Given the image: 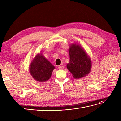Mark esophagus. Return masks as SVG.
<instances>
[{
    "instance_id": "obj_1",
    "label": "esophagus",
    "mask_w": 121,
    "mask_h": 121,
    "mask_svg": "<svg viewBox=\"0 0 121 121\" xmlns=\"http://www.w3.org/2000/svg\"><path fill=\"white\" fill-rule=\"evenodd\" d=\"M64 66L63 65H59L58 66V69H59V70H63V69H64Z\"/></svg>"
}]
</instances>
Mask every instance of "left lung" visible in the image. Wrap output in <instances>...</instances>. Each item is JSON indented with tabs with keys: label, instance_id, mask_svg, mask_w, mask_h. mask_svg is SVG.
I'll return each instance as SVG.
<instances>
[{
	"label": "left lung",
	"instance_id": "obj_1",
	"mask_svg": "<svg viewBox=\"0 0 121 121\" xmlns=\"http://www.w3.org/2000/svg\"><path fill=\"white\" fill-rule=\"evenodd\" d=\"M70 62L66 67L75 78L86 76L91 70V59L78 45H72L69 49Z\"/></svg>",
	"mask_w": 121,
	"mask_h": 121
}]
</instances>
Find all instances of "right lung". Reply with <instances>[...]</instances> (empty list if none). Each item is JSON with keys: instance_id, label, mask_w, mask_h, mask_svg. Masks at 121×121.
<instances>
[{"instance_id": "obj_1", "label": "right lung", "mask_w": 121, "mask_h": 121, "mask_svg": "<svg viewBox=\"0 0 121 121\" xmlns=\"http://www.w3.org/2000/svg\"><path fill=\"white\" fill-rule=\"evenodd\" d=\"M54 69L55 66L42 54H39L35 56L30 65V72L36 81L42 82L50 78Z\"/></svg>"}]
</instances>
